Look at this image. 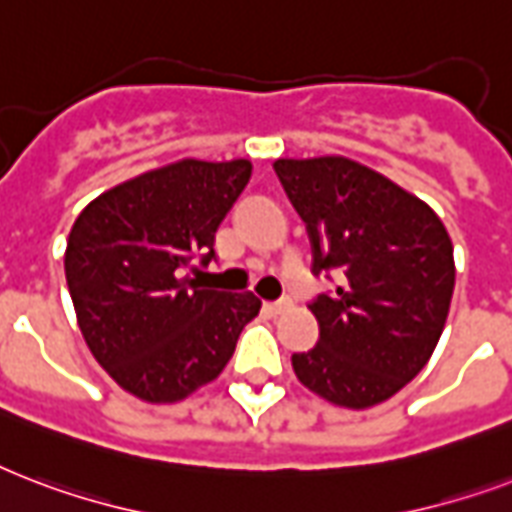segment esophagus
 Segmentation results:
<instances>
[{"label":"esophagus","instance_id":"1","mask_svg":"<svg viewBox=\"0 0 512 512\" xmlns=\"http://www.w3.org/2000/svg\"><path fill=\"white\" fill-rule=\"evenodd\" d=\"M264 307H267V310L272 312V315H280V312H285V310H288V307H291V299L267 301V304H264Z\"/></svg>","mask_w":512,"mask_h":512}]
</instances>
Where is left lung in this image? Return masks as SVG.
I'll list each match as a JSON object with an SVG mask.
<instances>
[{
  "instance_id": "left-lung-1",
  "label": "left lung",
  "mask_w": 512,
  "mask_h": 512,
  "mask_svg": "<svg viewBox=\"0 0 512 512\" xmlns=\"http://www.w3.org/2000/svg\"><path fill=\"white\" fill-rule=\"evenodd\" d=\"M275 173L310 232L312 272L342 275L312 299L320 339L293 352V371L336 406H376L441 339L454 293L449 232L430 205L347 157L277 160Z\"/></svg>"
}]
</instances>
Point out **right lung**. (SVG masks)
<instances>
[{"label":"right lung","instance_id":"obj_1","mask_svg":"<svg viewBox=\"0 0 512 512\" xmlns=\"http://www.w3.org/2000/svg\"><path fill=\"white\" fill-rule=\"evenodd\" d=\"M251 178V162L181 160L95 197L66 243L79 331L122 390L176 403L213 382L261 310L253 293L186 275L216 259V229Z\"/></svg>","mask_w":512,"mask_h":512}]
</instances>
